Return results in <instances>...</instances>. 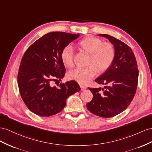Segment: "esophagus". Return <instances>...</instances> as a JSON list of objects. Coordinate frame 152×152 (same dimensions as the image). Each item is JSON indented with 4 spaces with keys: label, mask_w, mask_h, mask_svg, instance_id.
Segmentation results:
<instances>
[{
    "label": "esophagus",
    "mask_w": 152,
    "mask_h": 152,
    "mask_svg": "<svg viewBox=\"0 0 152 152\" xmlns=\"http://www.w3.org/2000/svg\"><path fill=\"white\" fill-rule=\"evenodd\" d=\"M80 87H81V91H85V89L87 88V87H85V86H83V85H80Z\"/></svg>",
    "instance_id": "obj_1"
}]
</instances>
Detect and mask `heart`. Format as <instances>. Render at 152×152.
<instances>
[{
    "instance_id": "heart-1",
    "label": "heart",
    "mask_w": 152,
    "mask_h": 152,
    "mask_svg": "<svg viewBox=\"0 0 152 152\" xmlns=\"http://www.w3.org/2000/svg\"><path fill=\"white\" fill-rule=\"evenodd\" d=\"M80 49L89 53L87 65L85 68H77L69 72L68 77L81 85H86L98 72H103L110 68L114 60L115 51L114 45L110 42H103L99 38L89 37L77 43ZM61 59L67 67L73 65L74 50L67 45L62 50Z\"/></svg>"
}]
</instances>
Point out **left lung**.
<instances>
[{
    "label": "left lung",
    "mask_w": 152,
    "mask_h": 152,
    "mask_svg": "<svg viewBox=\"0 0 152 152\" xmlns=\"http://www.w3.org/2000/svg\"><path fill=\"white\" fill-rule=\"evenodd\" d=\"M98 36L110 42L115 56L110 68L95 80L99 84L109 85L104 88H88L93 98L87 107L93 114L111 118L121 113L132 102L137 89L139 71L135 55L129 46L108 34Z\"/></svg>",
    "instance_id": "left-lung-1"
}]
</instances>
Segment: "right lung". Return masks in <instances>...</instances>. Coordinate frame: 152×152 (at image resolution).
<instances>
[{"label": "right lung", "instance_id": "obj_1", "mask_svg": "<svg viewBox=\"0 0 152 152\" xmlns=\"http://www.w3.org/2000/svg\"><path fill=\"white\" fill-rule=\"evenodd\" d=\"M80 34L51 32L39 38L27 49L20 62L18 85L22 98L29 109L38 115L48 117L59 113L69 96L80 91L76 81L60 83L58 88L51 81L61 80L65 68L61 53Z\"/></svg>", "mask_w": 152, "mask_h": 152}]
</instances>
